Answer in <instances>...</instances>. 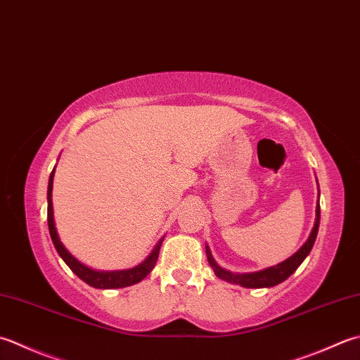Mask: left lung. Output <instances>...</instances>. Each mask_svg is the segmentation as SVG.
Wrapping results in <instances>:
<instances>
[{"label": "left lung", "mask_w": 360, "mask_h": 360, "mask_svg": "<svg viewBox=\"0 0 360 360\" xmlns=\"http://www.w3.org/2000/svg\"><path fill=\"white\" fill-rule=\"evenodd\" d=\"M319 226H320V204H316V220H315L311 236H309V238H307V242L302 245L292 257H288L287 260H284V262L270 266V269L262 270V271L248 273V274H234L231 271L223 270L221 266L217 265L212 255H210L209 248H206L207 260H209L210 266H212L214 273L217 274V278L228 281V283L238 284L242 287H250V288H262V287L278 285L283 283V281H285L288 276H290V274L301 265L302 260L307 257L309 252H311L312 246L315 243V238H316V232H319Z\"/></svg>", "instance_id": "left-lung-1"}]
</instances>
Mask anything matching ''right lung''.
Wrapping results in <instances>:
<instances>
[{
	"instance_id": "obj_1",
	"label": "right lung",
	"mask_w": 360,
	"mask_h": 360,
	"mask_svg": "<svg viewBox=\"0 0 360 360\" xmlns=\"http://www.w3.org/2000/svg\"><path fill=\"white\" fill-rule=\"evenodd\" d=\"M53 178H54V170L49 174V182H48V228H49V236H51V240L58 250L59 256L63 259L72 271L76 274L77 278H81L84 283L95 287V288H122V287H128L139 283L143 278H146L148 274L151 273V270L156 265V260L159 257V250L162 240L156 245V248L153 250V252L145 262H142L137 266H134L131 270H123V271H95L91 269H87L86 265H82L81 262L70 255V252L63 248V245L59 240L58 232H56L54 226V218H53V200H51V192H53Z\"/></svg>"
}]
</instances>
